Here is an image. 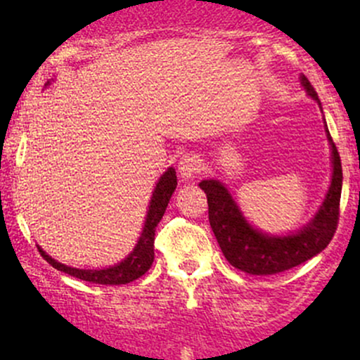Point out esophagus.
Returning <instances> with one entry per match:
<instances>
[{
    "label": "esophagus",
    "instance_id": "obj_1",
    "mask_svg": "<svg viewBox=\"0 0 360 360\" xmlns=\"http://www.w3.org/2000/svg\"><path fill=\"white\" fill-rule=\"evenodd\" d=\"M177 171H179V174L183 179H191L198 174V172L201 171V160L200 157L194 155V154H186L181 157L179 160V166H177Z\"/></svg>",
    "mask_w": 360,
    "mask_h": 360
}]
</instances>
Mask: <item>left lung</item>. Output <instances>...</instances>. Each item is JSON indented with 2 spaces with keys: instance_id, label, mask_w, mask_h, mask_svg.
Wrapping results in <instances>:
<instances>
[{
  "instance_id": "1",
  "label": "left lung",
  "mask_w": 360,
  "mask_h": 360,
  "mask_svg": "<svg viewBox=\"0 0 360 360\" xmlns=\"http://www.w3.org/2000/svg\"><path fill=\"white\" fill-rule=\"evenodd\" d=\"M308 96L318 100V94L307 76L300 77ZM332 147V183L323 203L313 220L296 233L267 235L259 232L245 220L232 194L220 181H201L200 188L208 198V218L225 259L233 267L247 274H278L315 257L332 240L338 223V206L342 194V162L330 131L326 130Z\"/></svg>"
}]
</instances>
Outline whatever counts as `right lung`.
I'll list each match as a JSON object with an SVG mask.
<instances>
[{
  "label": "right lung",
  "instance_id": "add662e5",
  "mask_svg": "<svg viewBox=\"0 0 360 360\" xmlns=\"http://www.w3.org/2000/svg\"><path fill=\"white\" fill-rule=\"evenodd\" d=\"M49 84V82H47ZM177 186L176 171L169 167L160 179L157 181L154 193H152L150 205H148V212L146 217V223H143V230L140 233V238L135 245V249L127 255L122 262L117 266L105 267V269H76V267L65 266V264L57 262L51 255L37 247L40 255L47 260L53 269L65 272V274L74 276V278L88 281V283L96 284H128L131 281L139 279L150 269L152 262H154V238H155V226L162 220L164 212H166L169 200H171L172 193H174Z\"/></svg>",
  "mask_w": 360,
  "mask_h": 360
}]
</instances>
